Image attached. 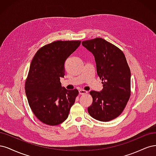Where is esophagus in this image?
<instances>
[{"mask_svg":"<svg viewBox=\"0 0 156 156\" xmlns=\"http://www.w3.org/2000/svg\"><path fill=\"white\" fill-rule=\"evenodd\" d=\"M88 92L87 91H85V90L83 89H80L79 90V94H87Z\"/></svg>","mask_w":156,"mask_h":156,"instance_id":"esophagus-1","label":"esophagus"}]
</instances>
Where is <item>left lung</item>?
Masks as SVG:
<instances>
[{
  "mask_svg": "<svg viewBox=\"0 0 156 156\" xmlns=\"http://www.w3.org/2000/svg\"><path fill=\"white\" fill-rule=\"evenodd\" d=\"M94 57L98 76L102 80L100 92L90 91L93 103L88 113L94 119L108 122L118 117L131 94V73L123 52L102 38L82 41Z\"/></svg>",
  "mask_w": 156,
  "mask_h": 156,
  "instance_id": "obj_1",
  "label": "left lung"
}]
</instances>
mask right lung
Listing matches in <instances>:
<instances>
[{"mask_svg": "<svg viewBox=\"0 0 156 156\" xmlns=\"http://www.w3.org/2000/svg\"><path fill=\"white\" fill-rule=\"evenodd\" d=\"M81 41H56L39 48L34 56L25 82V91L34 114L41 122L56 126L69 116L78 94L76 89L62 87L64 63Z\"/></svg>", "mask_w": 156, "mask_h": 156, "instance_id": "obj_1", "label": "right lung"}]
</instances>
